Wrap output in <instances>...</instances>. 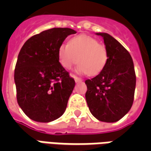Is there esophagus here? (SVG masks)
<instances>
[{
    "instance_id": "34e87169",
    "label": "esophagus",
    "mask_w": 151,
    "mask_h": 151,
    "mask_svg": "<svg viewBox=\"0 0 151 151\" xmlns=\"http://www.w3.org/2000/svg\"><path fill=\"white\" fill-rule=\"evenodd\" d=\"M70 76H71L72 78H74V80H75L76 82H82V79L81 78H78V77H77V76H75L74 74H70Z\"/></svg>"
}]
</instances>
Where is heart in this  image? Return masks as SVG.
<instances>
[{"mask_svg":"<svg viewBox=\"0 0 151 151\" xmlns=\"http://www.w3.org/2000/svg\"><path fill=\"white\" fill-rule=\"evenodd\" d=\"M58 59L65 69H71L78 62V72L95 76L104 69L108 59V50L95 38L80 35L72 38L68 44L60 46Z\"/></svg>","mask_w":151,"mask_h":151,"instance_id":"1","label":"heart"}]
</instances>
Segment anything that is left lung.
<instances>
[{
  "label": "left lung",
  "mask_w": 151,
  "mask_h": 151,
  "mask_svg": "<svg viewBox=\"0 0 151 151\" xmlns=\"http://www.w3.org/2000/svg\"><path fill=\"white\" fill-rule=\"evenodd\" d=\"M104 39L108 59L98 75L86 80V99L97 120L112 123L120 120L132 107L136 75L129 52L107 33H96Z\"/></svg>",
  "instance_id": "1"
}]
</instances>
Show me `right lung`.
I'll list each match as a JSON object with an SVG mask.
<instances>
[{
	"label": "right lung",
	"mask_w": 151,
	"mask_h": 151,
	"mask_svg": "<svg viewBox=\"0 0 151 151\" xmlns=\"http://www.w3.org/2000/svg\"><path fill=\"white\" fill-rule=\"evenodd\" d=\"M70 28H52L31 37L22 47L14 70L17 100L30 119L51 122L65 111L75 86L60 64L58 49Z\"/></svg>",
	"instance_id": "obj_1"
}]
</instances>
